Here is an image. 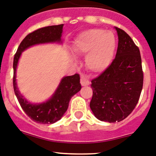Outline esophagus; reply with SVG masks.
Returning a JSON list of instances; mask_svg holds the SVG:
<instances>
[{"instance_id": "esophagus-1", "label": "esophagus", "mask_w": 156, "mask_h": 156, "mask_svg": "<svg viewBox=\"0 0 156 156\" xmlns=\"http://www.w3.org/2000/svg\"><path fill=\"white\" fill-rule=\"evenodd\" d=\"M80 83L83 87H86V86L90 85V82L88 79H87L86 76H81V79H80Z\"/></svg>"}]
</instances>
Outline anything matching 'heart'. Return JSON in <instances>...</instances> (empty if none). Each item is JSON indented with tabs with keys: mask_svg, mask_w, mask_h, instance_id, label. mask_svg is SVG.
I'll use <instances>...</instances> for the list:
<instances>
[{
	"mask_svg": "<svg viewBox=\"0 0 156 156\" xmlns=\"http://www.w3.org/2000/svg\"><path fill=\"white\" fill-rule=\"evenodd\" d=\"M116 41L110 31L90 29L80 34L74 41L72 52L75 55H87L86 66L94 73L109 67L113 59Z\"/></svg>",
	"mask_w": 156,
	"mask_h": 156,
	"instance_id": "1",
	"label": "heart"
}]
</instances>
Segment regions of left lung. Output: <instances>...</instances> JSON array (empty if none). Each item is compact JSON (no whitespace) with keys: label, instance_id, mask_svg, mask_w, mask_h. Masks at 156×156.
Returning a JSON list of instances; mask_svg holds the SVG:
<instances>
[{"label":"left lung","instance_id":"8db88e82","mask_svg":"<svg viewBox=\"0 0 156 156\" xmlns=\"http://www.w3.org/2000/svg\"><path fill=\"white\" fill-rule=\"evenodd\" d=\"M118 48L110 66L91 81L93 97L90 106L100 121L120 122L136 107L143 85L139 47L122 30L115 27Z\"/></svg>","mask_w":156,"mask_h":156}]
</instances>
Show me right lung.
Segmentation results:
<instances>
[{
  "label": "right lung",
  "instance_id": "add662e5",
  "mask_svg": "<svg viewBox=\"0 0 156 156\" xmlns=\"http://www.w3.org/2000/svg\"><path fill=\"white\" fill-rule=\"evenodd\" d=\"M63 27V24L48 26L30 33L22 41L14 55L13 63L14 93L25 113L37 123L53 124L63 117L67 110L71 97L80 90V77L77 73L63 77L57 90L50 99L41 103H32L20 93L17 87L16 79L17 64L21 53L32 46L53 43L62 44Z\"/></svg>",
  "mask_w": 156,
  "mask_h": 156
}]
</instances>
